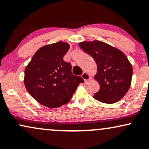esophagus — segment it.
Returning a JSON list of instances; mask_svg holds the SVG:
<instances>
[{"mask_svg":"<svg viewBox=\"0 0 149 149\" xmlns=\"http://www.w3.org/2000/svg\"><path fill=\"white\" fill-rule=\"evenodd\" d=\"M81 77H82V78H83V79L85 80V82L88 81V80L90 79V76H89L88 73H85V72H84L83 73V74L81 75Z\"/></svg>","mask_w":149,"mask_h":149,"instance_id":"1","label":"esophagus"}]
</instances>
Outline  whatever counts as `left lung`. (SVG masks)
I'll return each instance as SVG.
<instances>
[{
  "label": "left lung",
  "instance_id": "1",
  "mask_svg": "<svg viewBox=\"0 0 149 149\" xmlns=\"http://www.w3.org/2000/svg\"><path fill=\"white\" fill-rule=\"evenodd\" d=\"M79 46L95 59L97 66L95 78L100 88L94 98L106 104L118 102L130 89L132 77V66L125 54L100 40L83 41Z\"/></svg>",
  "mask_w": 149,
  "mask_h": 149
}]
</instances>
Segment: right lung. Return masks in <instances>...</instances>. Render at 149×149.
<instances>
[{
	"label": "right lung",
	"instance_id": "right-lung-1",
	"mask_svg": "<svg viewBox=\"0 0 149 149\" xmlns=\"http://www.w3.org/2000/svg\"><path fill=\"white\" fill-rule=\"evenodd\" d=\"M69 47L61 41L42 46L26 66V88L45 107L54 109L67 104L78 85L84 82L72 74L71 64L63 59Z\"/></svg>",
	"mask_w": 149,
	"mask_h": 149
}]
</instances>
